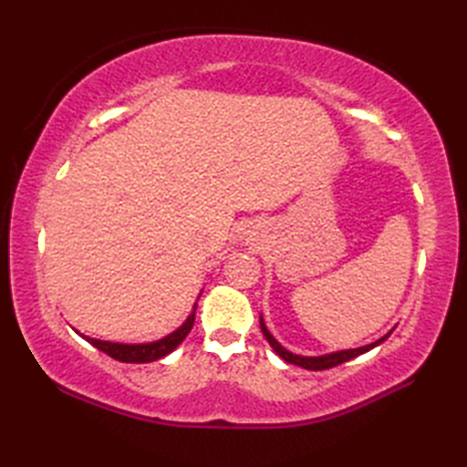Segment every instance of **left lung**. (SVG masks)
<instances>
[{"label": "left lung", "mask_w": 467, "mask_h": 467, "mask_svg": "<svg viewBox=\"0 0 467 467\" xmlns=\"http://www.w3.org/2000/svg\"><path fill=\"white\" fill-rule=\"evenodd\" d=\"M261 331H263V335H265V339L269 341V345L273 347L275 353L281 357V359H285L286 363H291V365H299V367H303V369H309V371L331 369V367H335V365H341V363H345V361H351V359H355L357 355H363V353H367V351H371L373 347L381 345V343L387 339V337H389V335L393 333V329H391L389 333H385V335L381 337V339H377V341H373V343H369V345H363V347H355V349H341V351L323 353V355H296V353H293V351H289V349H285V347L275 339V337L271 335V331L266 329L263 315H261Z\"/></svg>", "instance_id": "8db88e82"}]
</instances>
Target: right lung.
Masks as SVG:
<instances>
[{
	"mask_svg": "<svg viewBox=\"0 0 467 467\" xmlns=\"http://www.w3.org/2000/svg\"><path fill=\"white\" fill-rule=\"evenodd\" d=\"M202 295V291L198 293V296ZM194 315H196V303L192 306L191 315L186 317V321L178 327V329H174L172 333L164 335L162 339H156V341H148V343H118V341H102V339H96V337H88L80 331H76L80 337H84V339L94 345L96 349H100L102 353L110 355L112 359L116 361H122V363H152V361H158L162 359V357H166L168 353H172L178 345H181L186 335L191 333L192 325H194Z\"/></svg>",
	"mask_w": 467,
	"mask_h": 467,
	"instance_id": "right-lung-1",
	"label": "right lung"
}]
</instances>
